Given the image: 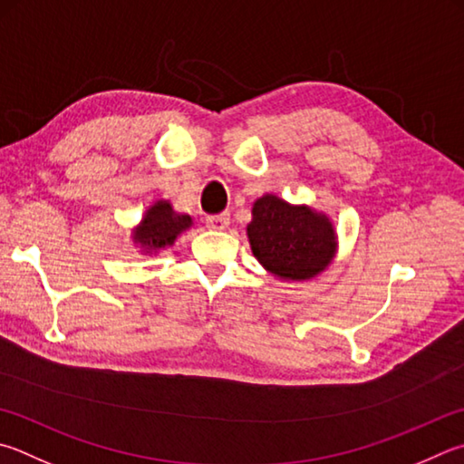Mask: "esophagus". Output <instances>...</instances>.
<instances>
[{"instance_id":"obj_1","label":"esophagus","mask_w":464,"mask_h":464,"mask_svg":"<svg viewBox=\"0 0 464 464\" xmlns=\"http://www.w3.org/2000/svg\"><path fill=\"white\" fill-rule=\"evenodd\" d=\"M205 223L208 229L213 231H225L227 227H229V215L227 213H221V215H210L205 218Z\"/></svg>"}]
</instances>
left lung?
Returning <instances> with one entry per match:
<instances>
[{
	"label": "left lung",
	"instance_id": "1",
	"mask_svg": "<svg viewBox=\"0 0 464 464\" xmlns=\"http://www.w3.org/2000/svg\"><path fill=\"white\" fill-rule=\"evenodd\" d=\"M247 239L259 264L288 282H304L324 272L339 247L334 225L324 213L290 205L276 195L254 203Z\"/></svg>",
	"mask_w": 464,
	"mask_h": 464
}]
</instances>
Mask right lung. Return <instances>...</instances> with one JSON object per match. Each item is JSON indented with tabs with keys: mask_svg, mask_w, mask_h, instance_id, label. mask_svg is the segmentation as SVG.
I'll use <instances>...</instances> for the list:
<instances>
[{
	"mask_svg": "<svg viewBox=\"0 0 464 464\" xmlns=\"http://www.w3.org/2000/svg\"><path fill=\"white\" fill-rule=\"evenodd\" d=\"M192 227L190 215H180L172 208L170 200H156L146 215L141 217L138 227L131 229V239L141 254H158L160 249L174 246V241Z\"/></svg>",
	"mask_w": 464,
	"mask_h": 464,
	"instance_id": "add662e5",
	"label": "right lung"
}]
</instances>
